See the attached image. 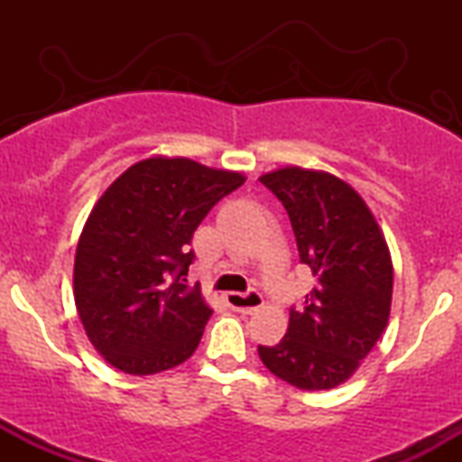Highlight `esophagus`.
<instances>
[{
	"mask_svg": "<svg viewBox=\"0 0 462 462\" xmlns=\"http://www.w3.org/2000/svg\"><path fill=\"white\" fill-rule=\"evenodd\" d=\"M226 301L232 310L252 315L254 310H258L263 306V295L258 293V291H247V293H227Z\"/></svg>",
	"mask_w": 462,
	"mask_h": 462,
	"instance_id": "obj_1",
	"label": "esophagus"
}]
</instances>
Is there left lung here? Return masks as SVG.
I'll return each instance as SVG.
<instances>
[{"label":"left lung","instance_id":"left-lung-1","mask_svg":"<svg viewBox=\"0 0 462 462\" xmlns=\"http://www.w3.org/2000/svg\"><path fill=\"white\" fill-rule=\"evenodd\" d=\"M261 182L282 201L315 289L289 310L282 341L258 346V356L301 391L334 389L358 369L389 321V247L367 204L343 180L284 167L264 173Z\"/></svg>","mask_w":462,"mask_h":462}]
</instances>
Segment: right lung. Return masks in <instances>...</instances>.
Returning <instances> with one entry per match:
<instances>
[{
  "instance_id": "1",
  "label": "right lung",
  "mask_w": 462,
  "mask_h": 462,
  "mask_svg": "<svg viewBox=\"0 0 462 462\" xmlns=\"http://www.w3.org/2000/svg\"><path fill=\"white\" fill-rule=\"evenodd\" d=\"M245 178L189 158L132 164L95 204L76 252L73 298L102 356L132 375L161 374L199 346L213 310L189 286L190 238Z\"/></svg>"
}]
</instances>
